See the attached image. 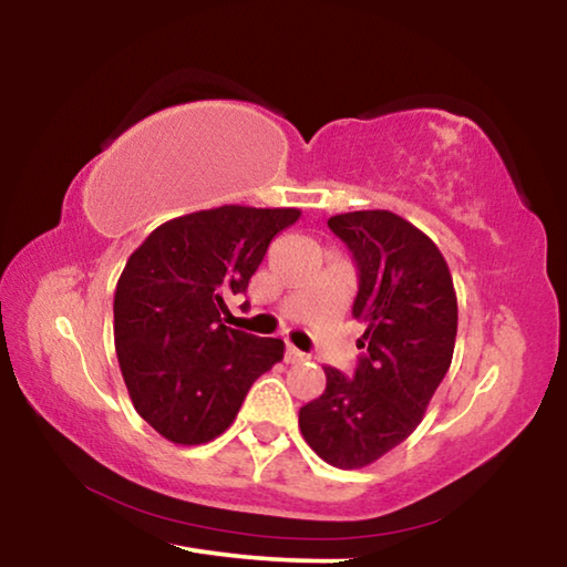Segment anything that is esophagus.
<instances>
[{
    "label": "esophagus",
    "instance_id": "34e87169",
    "mask_svg": "<svg viewBox=\"0 0 567 567\" xmlns=\"http://www.w3.org/2000/svg\"><path fill=\"white\" fill-rule=\"evenodd\" d=\"M285 360L287 362H305L307 360V354L302 352V350H297V348H292V344H287V348H285Z\"/></svg>",
    "mask_w": 567,
    "mask_h": 567
}]
</instances>
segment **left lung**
I'll list each match as a JSON object with an SVG mask.
<instances>
[{"instance_id": "left-lung-1", "label": "left lung", "mask_w": 567, "mask_h": 567, "mask_svg": "<svg viewBox=\"0 0 567 567\" xmlns=\"http://www.w3.org/2000/svg\"><path fill=\"white\" fill-rule=\"evenodd\" d=\"M358 265L352 318L364 322L352 378L324 368L322 395L300 408V430L324 463H375L420 425L453 362L457 297L445 257L388 209L328 219Z\"/></svg>"}]
</instances>
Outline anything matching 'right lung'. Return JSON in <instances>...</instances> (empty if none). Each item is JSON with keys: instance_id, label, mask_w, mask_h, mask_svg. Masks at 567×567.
Here are the masks:
<instances>
[{"instance_id": "obj_1", "label": "right lung", "mask_w": 567, "mask_h": 567, "mask_svg": "<svg viewBox=\"0 0 567 567\" xmlns=\"http://www.w3.org/2000/svg\"><path fill=\"white\" fill-rule=\"evenodd\" d=\"M297 219L295 207L199 209L130 255L114 290V348L134 410L169 443L223 435L252 382L282 360V340L227 328L223 315Z\"/></svg>"}]
</instances>
